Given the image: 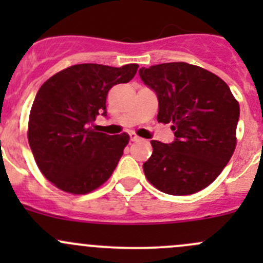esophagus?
Instances as JSON below:
<instances>
[{
	"label": "esophagus",
	"mask_w": 263,
	"mask_h": 263,
	"mask_svg": "<svg viewBox=\"0 0 263 263\" xmlns=\"http://www.w3.org/2000/svg\"><path fill=\"white\" fill-rule=\"evenodd\" d=\"M129 139H131V141H139V140H141L136 134H134V132H131V134H129Z\"/></svg>",
	"instance_id": "esophagus-1"
}]
</instances>
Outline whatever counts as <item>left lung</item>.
I'll list each match as a JSON object with an SVG mask.
<instances>
[{"label":"left lung","instance_id":"obj_1","mask_svg":"<svg viewBox=\"0 0 263 263\" xmlns=\"http://www.w3.org/2000/svg\"><path fill=\"white\" fill-rule=\"evenodd\" d=\"M139 75L158 97V122L173 124L176 136L171 144L151 141L147 181L173 196L203 190L234 153L239 104L219 76L190 63L142 67Z\"/></svg>","mask_w":263,"mask_h":263}]
</instances>
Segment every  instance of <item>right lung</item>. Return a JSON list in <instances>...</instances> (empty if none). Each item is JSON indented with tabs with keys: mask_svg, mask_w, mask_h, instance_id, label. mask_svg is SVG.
<instances>
[{
	"mask_svg": "<svg viewBox=\"0 0 263 263\" xmlns=\"http://www.w3.org/2000/svg\"><path fill=\"white\" fill-rule=\"evenodd\" d=\"M137 68L136 63L122 67L73 65L38 90L29 117L28 140L36 165L55 187L85 195L112 176L129 136L95 132L90 124L97 116H107L110 87L132 80Z\"/></svg>",
	"mask_w": 263,
	"mask_h": 263,
	"instance_id": "obj_1",
	"label": "right lung"
}]
</instances>
